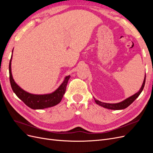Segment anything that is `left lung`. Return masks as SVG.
<instances>
[{
    "mask_svg": "<svg viewBox=\"0 0 153 153\" xmlns=\"http://www.w3.org/2000/svg\"><path fill=\"white\" fill-rule=\"evenodd\" d=\"M145 82H146V75L144 77V80H143V84L140 87V89H139L137 93H135V94L132 95L131 96L129 97V98H126V100H124L121 102L119 103H103L101 102V101L96 100L94 98V101L96 103V104H98V105L103 106V107L105 108H108V109H110V110H123L127 108L128 106L130 105L134 101H135L139 95L140 94V93L142 92V91L143 89V87H144L145 85Z\"/></svg>",
    "mask_w": 153,
    "mask_h": 153,
    "instance_id": "1",
    "label": "left lung"
}]
</instances>
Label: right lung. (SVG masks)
Returning a JSON list of instances; mask_svg holds the SVG:
<instances>
[{
    "mask_svg": "<svg viewBox=\"0 0 153 153\" xmlns=\"http://www.w3.org/2000/svg\"><path fill=\"white\" fill-rule=\"evenodd\" d=\"M12 55L10 59V65H9V71H10V80L12 89L18 98L20 99L27 106H28L32 109L38 110L44 109L49 107H52L57 105L61 102L63 96L65 94L66 89L68 82L71 77L70 75L66 76L64 78V81L57 89L55 91L49 94H34L24 91L18 85L15 81L14 80L11 73V61Z\"/></svg>",
    "mask_w": 153,
    "mask_h": 153,
    "instance_id": "right-lung-1",
    "label": "right lung"
}]
</instances>
